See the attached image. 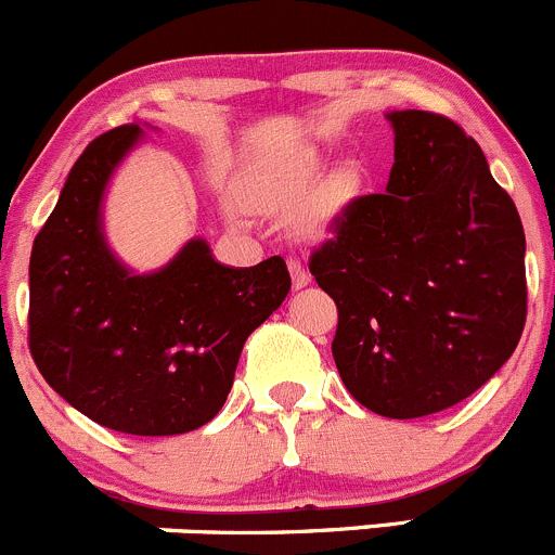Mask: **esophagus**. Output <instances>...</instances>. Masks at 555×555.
Wrapping results in <instances>:
<instances>
[{
  "label": "esophagus",
  "instance_id": "obj_1",
  "mask_svg": "<svg viewBox=\"0 0 555 555\" xmlns=\"http://www.w3.org/2000/svg\"><path fill=\"white\" fill-rule=\"evenodd\" d=\"M288 270H291V278H294V288H296V291L305 288V285L310 283V272L305 270V264H301V261L291 259V261H288Z\"/></svg>",
  "mask_w": 555,
  "mask_h": 555
}]
</instances>
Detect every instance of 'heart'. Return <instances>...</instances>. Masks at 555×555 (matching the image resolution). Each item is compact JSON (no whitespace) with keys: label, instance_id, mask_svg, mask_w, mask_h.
Instances as JSON below:
<instances>
[{"label":"heart","instance_id":"b5f03b06","mask_svg":"<svg viewBox=\"0 0 555 555\" xmlns=\"http://www.w3.org/2000/svg\"><path fill=\"white\" fill-rule=\"evenodd\" d=\"M323 175V164L315 153H305L299 158H291L283 167L270 169V172L259 175L254 183L248 185V202L259 210L285 212L299 207L301 202L310 199L312 191L318 189ZM361 189V178L353 167H345L334 172L326 183L321 185L315 199V210H312V223L318 229L326 227L328 221L339 216L350 202L356 199Z\"/></svg>","mask_w":555,"mask_h":555}]
</instances>
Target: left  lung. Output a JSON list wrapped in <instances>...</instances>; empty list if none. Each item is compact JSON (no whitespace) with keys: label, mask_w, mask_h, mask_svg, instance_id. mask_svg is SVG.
Instances as JSON below:
<instances>
[{"label":"left lung","mask_w":555,"mask_h":555,"mask_svg":"<svg viewBox=\"0 0 555 555\" xmlns=\"http://www.w3.org/2000/svg\"><path fill=\"white\" fill-rule=\"evenodd\" d=\"M383 194L334 218L310 256L339 312L334 364L386 418L453 408L513 356L526 323V237L507 191L459 124L393 109Z\"/></svg>","instance_id":"8db88e82"}]
</instances>
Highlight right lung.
I'll use <instances>...</instances> for the list:
<instances>
[{"instance_id": "right-lung-1", "label": "right lung", "mask_w": 555, "mask_h": 555, "mask_svg": "<svg viewBox=\"0 0 555 555\" xmlns=\"http://www.w3.org/2000/svg\"><path fill=\"white\" fill-rule=\"evenodd\" d=\"M140 124L96 137L69 169L29 261V350L48 386L99 426L185 435L218 415L245 339L283 305L280 256L223 267L189 240L167 267L134 275L109 250L102 199Z\"/></svg>"}]
</instances>
